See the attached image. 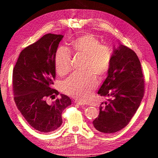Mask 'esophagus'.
Listing matches in <instances>:
<instances>
[{
  "label": "esophagus",
  "mask_w": 158,
  "mask_h": 158,
  "mask_svg": "<svg viewBox=\"0 0 158 158\" xmlns=\"http://www.w3.org/2000/svg\"><path fill=\"white\" fill-rule=\"evenodd\" d=\"M76 104H77V105H78V106H82V107H84V106H85V105L84 104V103H80V102H74Z\"/></svg>",
  "instance_id": "34e87169"
}]
</instances>
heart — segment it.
<instances>
[{
    "label": "heart",
    "mask_w": 158,
    "mask_h": 158,
    "mask_svg": "<svg viewBox=\"0 0 158 158\" xmlns=\"http://www.w3.org/2000/svg\"><path fill=\"white\" fill-rule=\"evenodd\" d=\"M69 49L76 55L86 56L84 73H74L63 85V92L81 103L90 101L98 85L97 76L103 80L111 68L113 52L109 47L102 44L99 37L93 33H85L72 41ZM55 66L61 77L67 75L72 69L70 51L59 47L55 54Z\"/></svg>",
    "instance_id": "heart-1"
}]
</instances>
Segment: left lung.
<instances>
[{
  "instance_id": "8db88e82",
  "label": "left lung",
  "mask_w": 158,
  "mask_h": 158,
  "mask_svg": "<svg viewBox=\"0 0 158 158\" xmlns=\"http://www.w3.org/2000/svg\"><path fill=\"white\" fill-rule=\"evenodd\" d=\"M144 87L138 56L128 47L119 45L113 50L108 76L98 91L101 96L109 99L100 105L99 114L93 121L94 128L104 134L125 128L140 106Z\"/></svg>"
}]
</instances>
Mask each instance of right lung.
Listing matches in <instances>:
<instances>
[{"label": "right lung", "instance_id": "1", "mask_svg": "<svg viewBox=\"0 0 158 158\" xmlns=\"http://www.w3.org/2000/svg\"><path fill=\"white\" fill-rule=\"evenodd\" d=\"M63 35L48 33L20 52L13 69L12 88L16 107L29 125L41 132L60 127L62 113L71 105L67 95L52 103L59 92L52 88L55 80V54Z\"/></svg>", "mask_w": 158, "mask_h": 158}]
</instances>
